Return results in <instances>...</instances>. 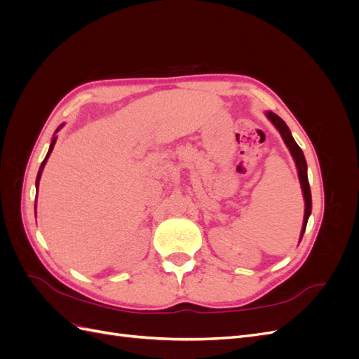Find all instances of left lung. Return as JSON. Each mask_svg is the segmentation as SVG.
Segmentation results:
<instances>
[{
	"instance_id": "8db88e82",
	"label": "left lung",
	"mask_w": 359,
	"mask_h": 359,
	"mask_svg": "<svg viewBox=\"0 0 359 359\" xmlns=\"http://www.w3.org/2000/svg\"><path fill=\"white\" fill-rule=\"evenodd\" d=\"M266 116L273 121V124L278 128V132L281 135V137L285 139V142L290 151V154L297 163L298 168V175H299V181H301V187H302V193H304V199H306V214H304V224H302V232H301V238L306 232V226H307V220L311 212V193H310V184H309V178H307V163L306 158H304L302 149L298 147V144L295 142V139L292 137L290 130L286 126V123L281 119L278 115L273 114V112H266Z\"/></svg>"
}]
</instances>
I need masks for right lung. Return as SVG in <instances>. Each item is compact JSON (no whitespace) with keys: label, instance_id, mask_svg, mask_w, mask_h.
<instances>
[{"label":"right lung","instance_id":"1","mask_svg":"<svg viewBox=\"0 0 359 359\" xmlns=\"http://www.w3.org/2000/svg\"><path fill=\"white\" fill-rule=\"evenodd\" d=\"M60 128V127H58ZM58 132V130H57ZM55 140H57V137H53L52 139V142H50V148H49V151H48V154H46V157H45V160H43V163H41V166H40V169H39V173H37V180H36V186H39V181H40V175H41V172H43V168H45V165H46V161H48V158H49V156H50V153H52V149H53V145H55Z\"/></svg>","mask_w":359,"mask_h":359}]
</instances>
